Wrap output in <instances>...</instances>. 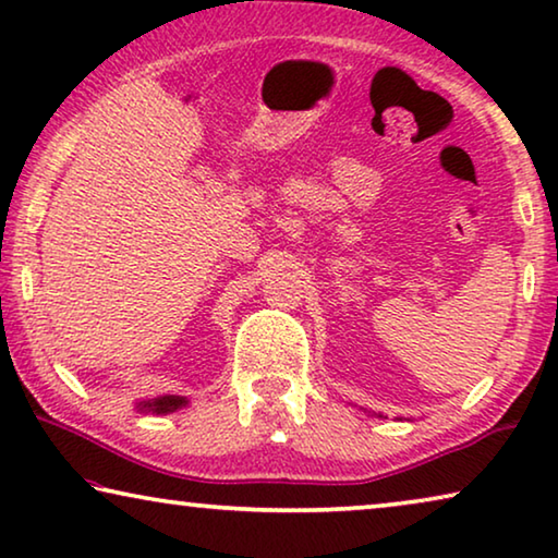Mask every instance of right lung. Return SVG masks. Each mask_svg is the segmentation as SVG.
<instances>
[{"label":"right lung","mask_w":558,"mask_h":558,"mask_svg":"<svg viewBox=\"0 0 558 558\" xmlns=\"http://www.w3.org/2000/svg\"><path fill=\"white\" fill-rule=\"evenodd\" d=\"M140 405H143V409H147V411H155V413H170V411H178L180 405H185V398L162 396V398H153V401H145Z\"/></svg>","instance_id":"right-lung-1"}]
</instances>
